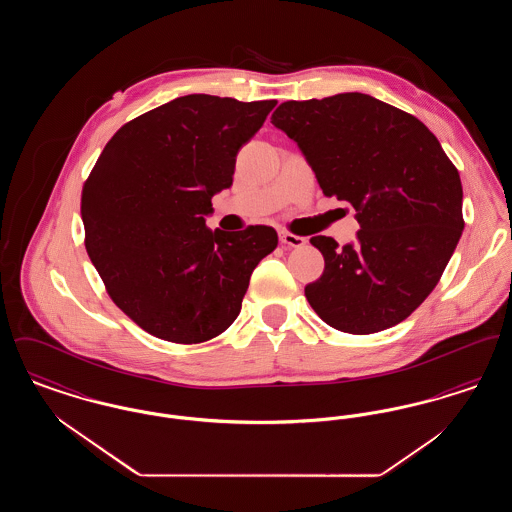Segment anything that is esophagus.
I'll use <instances>...</instances> for the list:
<instances>
[{
    "mask_svg": "<svg viewBox=\"0 0 512 512\" xmlns=\"http://www.w3.org/2000/svg\"><path fill=\"white\" fill-rule=\"evenodd\" d=\"M280 242L284 245H288V247H303V245H305V238L295 236L292 232L282 230V232H280Z\"/></svg>",
    "mask_w": 512,
    "mask_h": 512,
    "instance_id": "34e87169",
    "label": "esophagus"
}]
</instances>
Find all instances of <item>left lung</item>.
Returning a JSON list of instances; mask_svg holds the SVG:
<instances>
[{"label":"left lung","instance_id":"8db88e82","mask_svg":"<svg viewBox=\"0 0 512 512\" xmlns=\"http://www.w3.org/2000/svg\"><path fill=\"white\" fill-rule=\"evenodd\" d=\"M270 122L297 142L322 194L357 211V244L315 236L324 272L305 286L318 317L374 334L409 317L438 286L463 234L457 167L424 122L349 92L284 101Z\"/></svg>","mask_w":512,"mask_h":512}]
</instances>
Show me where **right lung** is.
Wrapping results in <instances>:
<instances>
[{
  "instance_id": "add662e5",
  "label": "right lung",
  "mask_w": 512,
  "mask_h": 512,
  "mask_svg": "<svg viewBox=\"0 0 512 512\" xmlns=\"http://www.w3.org/2000/svg\"><path fill=\"white\" fill-rule=\"evenodd\" d=\"M274 105L192 94L126 122L103 147L82 188L84 244L113 303L147 334L192 345L240 315L276 230H211L205 215Z\"/></svg>"
}]
</instances>
